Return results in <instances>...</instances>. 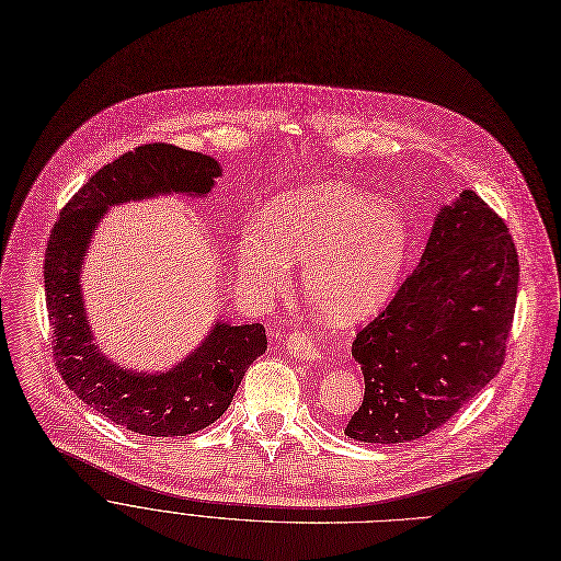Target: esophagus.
Wrapping results in <instances>:
<instances>
[{
    "label": "esophagus",
    "mask_w": 561,
    "mask_h": 561,
    "mask_svg": "<svg viewBox=\"0 0 561 561\" xmlns=\"http://www.w3.org/2000/svg\"><path fill=\"white\" fill-rule=\"evenodd\" d=\"M286 350H288V355L298 357V359H307V362H316V364L325 362V355H322V352L311 343V339L307 334H300V332L288 336Z\"/></svg>",
    "instance_id": "esophagus-1"
}]
</instances>
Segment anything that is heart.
<instances>
[{
	"label": "heart",
	"instance_id": "b5f03b06",
	"mask_svg": "<svg viewBox=\"0 0 561 561\" xmlns=\"http://www.w3.org/2000/svg\"><path fill=\"white\" fill-rule=\"evenodd\" d=\"M409 250L404 216L373 195L318 184L277 195L236 241L250 298L268 302L302 268L305 302L330 325H355L385 307Z\"/></svg>",
	"mask_w": 561,
	"mask_h": 561
}]
</instances>
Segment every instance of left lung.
I'll use <instances>...</instances> for the list:
<instances>
[{"label":"left lung","mask_w":561,"mask_h":561,"mask_svg":"<svg viewBox=\"0 0 561 561\" xmlns=\"http://www.w3.org/2000/svg\"><path fill=\"white\" fill-rule=\"evenodd\" d=\"M518 273L507 225L480 195L440 204L419 268L352 343L366 393L345 434L407 444L473 400L505 362Z\"/></svg>","instance_id":"left-lung-1"}]
</instances>
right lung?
Masks as SVG:
<instances>
[{
  "instance_id": "add662e5",
  "label": "right lung",
  "mask_w": 561,
  "mask_h": 561,
  "mask_svg": "<svg viewBox=\"0 0 561 561\" xmlns=\"http://www.w3.org/2000/svg\"><path fill=\"white\" fill-rule=\"evenodd\" d=\"M222 174L202 152L152 142L98 170L66 204L45 252V296L58 373L75 396L111 423L145 436H186L218 421L268 339L259 322L216 320L195 350L168 370L115 364L95 343L81 273L95 227L117 204L159 195L209 197Z\"/></svg>"
}]
</instances>
